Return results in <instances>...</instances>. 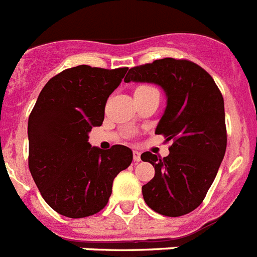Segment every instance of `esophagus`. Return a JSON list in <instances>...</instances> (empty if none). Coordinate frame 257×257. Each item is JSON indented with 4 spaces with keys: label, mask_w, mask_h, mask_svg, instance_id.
<instances>
[{
    "label": "esophagus",
    "mask_w": 257,
    "mask_h": 257,
    "mask_svg": "<svg viewBox=\"0 0 257 257\" xmlns=\"http://www.w3.org/2000/svg\"><path fill=\"white\" fill-rule=\"evenodd\" d=\"M134 161L139 162L140 161V152L139 151H134Z\"/></svg>",
    "instance_id": "esophagus-1"
}]
</instances>
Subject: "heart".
<instances>
[{"label": "heart", "instance_id": "obj_1", "mask_svg": "<svg viewBox=\"0 0 257 257\" xmlns=\"http://www.w3.org/2000/svg\"><path fill=\"white\" fill-rule=\"evenodd\" d=\"M153 87L152 85H148V84H140L138 85L137 88H135V93H140V92H146L148 89H152Z\"/></svg>", "mask_w": 257, "mask_h": 257}]
</instances>
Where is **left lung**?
I'll list each match as a JSON object with an SVG mask.
<instances>
[{"label": "left lung", "instance_id": "1", "mask_svg": "<svg viewBox=\"0 0 257 257\" xmlns=\"http://www.w3.org/2000/svg\"><path fill=\"white\" fill-rule=\"evenodd\" d=\"M161 85L168 105L156 134L172 140L169 156L144 152L155 177L142 187L144 201L157 213L179 217L196 209L216 178L227 144L223 97L213 78L188 60L162 58L135 66L124 82Z\"/></svg>", "mask_w": 257, "mask_h": 257}]
</instances>
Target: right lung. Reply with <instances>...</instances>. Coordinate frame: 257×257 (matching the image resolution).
Masks as SVG:
<instances>
[{
  "instance_id": "obj_1",
  "label": "right lung",
  "mask_w": 257,
  "mask_h": 257,
  "mask_svg": "<svg viewBox=\"0 0 257 257\" xmlns=\"http://www.w3.org/2000/svg\"><path fill=\"white\" fill-rule=\"evenodd\" d=\"M127 70L79 65L53 76L37 97L28 118V168L57 213L83 218L100 212L114 178L133 161L127 147L104 151L88 143V133L102 124L107 97Z\"/></svg>"
}]
</instances>
